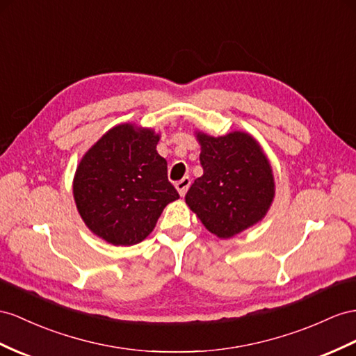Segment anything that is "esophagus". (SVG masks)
Returning <instances> with one entry per match:
<instances>
[{
    "label": "esophagus",
    "mask_w": 356,
    "mask_h": 356,
    "mask_svg": "<svg viewBox=\"0 0 356 356\" xmlns=\"http://www.w3.org/2000/svg\"><path fill=\"white\" fill-rule=\"evenodd\" d=\"M189 185H191V179L189 177H184V179L177 181L176 189H177V193L180 194V197H184L186 194Z\"/></svg>",
    "instance_id": "obj_1"
}]
</instances>
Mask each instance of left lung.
<instances>
[{"mask_svg": "<svg viewBox=\"0 0 356 356\" xmlns=\"http://www.w3.org/2000/svg\"><path fill=\"white\" fill-rule=\"evenodd\" d=\"M203 176L191 185L185 202L206 229L229 239L266 216L275 197L270 162L248 132L222 136L195 132Z\"/></svg>", "mask_w": 356, "mask_h": 356, "instance_id": "1", "label": "left lung"}]
</instances>
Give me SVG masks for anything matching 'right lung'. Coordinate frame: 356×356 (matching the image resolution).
I'll return each mask as SVG.
<instances>
[{
  "label": "right lung",
  "instance_id": "1",
  "mask_svg": "<svg viewBox=\"0 0 356 356\" xmlns=\"http://www.w3.org/2000/svg\"><path fill=\"white\" fill-rule=\"evenodd\" d=\"M161 135L150 127H111L79 161L74 198L91 233L115 247L140 243L153 232L163 207L179 198L156 152Z\"/></svg>",
  "mask_w": 356,
  "mask_h": 356
}]
</instances>
